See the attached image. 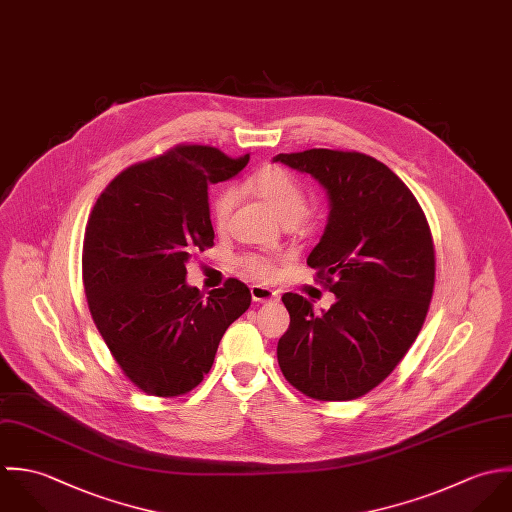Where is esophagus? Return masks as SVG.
Masks as SVG:
<instances>
[{"label": "esophagus", "mask_w": 512, "mask_h": 512, "mask_svg": "<svg viewBox=\"0 0 512 512\" xmlns=\"http://www.w3.org/2000/svg\"><path fill=\"white\" fill-rule=\"evenodd\" d=\"M251 297H253L255 303H271V301L279 299V293L269 289V287H263V285H253L251 287Z\"/></svg>", "instance_id": "1"}]
</instances>
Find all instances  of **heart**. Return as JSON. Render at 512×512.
<instances>
[{
	"label": "heart",
	"instance_id": "obj_1",
	"mask_svg": "<svg viewBox=\"0 0 512 512\" xmlns=\"http://www.w3.org/2000/svg\"><path fill=\"white\" fill-rule=\"evenodd\" d=\"M241 190L265 205L279 221L295 223L307 211V190L303 182L283 166H265L249 176ZM235 204L233 192H223L213 204V225L225 231ZM241 271L255 281H269L277 275V259L269 255L249 253L239 261Z\"/></svg>",
	"mask_w": 512,
	"mask_h": 512
}]
</instances>
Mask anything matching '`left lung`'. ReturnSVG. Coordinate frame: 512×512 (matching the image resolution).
Here are the masks:
<instances>
[{
    "instance_id": "left-lung-1",
    "label": "left lung",
    "mask_w": 512,
    "mask_h": 512,
    "mask_svg": "<svg viewBox=\"0 0 512 512\" xmlns=\"http://www.w3.org/2000/svg\"><path fill=\"white\" fill-rule=\"evenodd\" d=\"M273 160L328 194V221L307 263L336 297L318 314L305 297L283 295L291 324L277 344L281 372L308 398L356 400L392 374L427 316L435 251L425 213L372 156L312 148Z\"/></svg>"
}]
</instances>
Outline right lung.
<instances>
[{
	"mask_svg": "<svg viewBox=\"0 0 512 512\" xmlns=\"http://www.w3.org/2000/svg\"><path fill=\"white\" fill-rule=\"evenodd\" d=\"M247 162L249 154L180 144L120 172L91 211L83 243L89 310L124 376L148 396L194 390L227 326L251 305L237 279L207 297L186 283V263L215 237L207 188Z\"/></svg>",
	"mask_w": 512,
	"mask_h": 512,
	"instance_id": "right-lung-1",
	"label": "right lung"
}]
</instances>
